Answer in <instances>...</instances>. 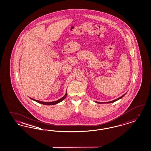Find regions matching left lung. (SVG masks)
<instances>
[{"mask_svg":"<svg viewBox=\"0 0 151 151\" xmlns=\"http://www.w3.org/2000/svg\"><path fill=\"white\" fill-rule=\"evenodd\" d=\"M126 94V93L125 94H124L123 96H122L121 97H119V98H118V99H115L114 100L111 101H109V102H97V101H95V102H96V103H98V104H109V103H112V102H115L116 101L118 100H119V99H122V97L125 95Z\"/></svg>","mask_w":151,"mask_h":151,"instance_id":"obj_1","label":"left lung"}]
</instances>
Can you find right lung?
I'll list each match as a JSON object with an SVG mask.
<instances>
[{"instance_id": "right-lung-1", "label": "right lung", "mask_w": 151, "mask_h": 151, "mask_svg": "<svg viewBox=\"0 0 151 151\" xmlns=\"http://www.w3.org/2000/svg\"><path fill=\"white\" fill-rule=\"evenodd\" d=\"M67 92H66V93L65 94V96H64L62 98H61V99L58 100L57 101H52V102H43V101H41L36 100L33 99H32V98H30V99H32V100L35 101H36V102H38V103L41 104H43V105H53L57 104L58 103H59V102H60L61 101H62L65 98V97L67 96Z\"/></svg>"}]
</instances>
